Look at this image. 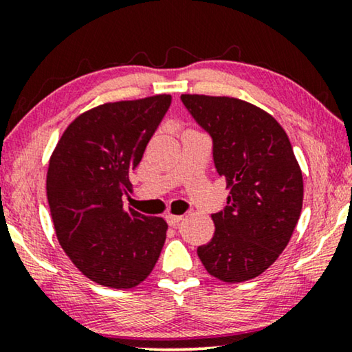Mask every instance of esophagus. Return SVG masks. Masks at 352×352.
I'll return each mask as SVG.
<instances>
[{
	"label": "esophagus",
	"instance_id": "34e87169",
	"mask_svg": "<svg viewBox=\"0 0 352 352\" xmlns=\"http://www.w3.org/2000/svg\"><path fill=\"white\" fill-rule=\"evenodd\" d=\"M181 219H182V216H179V214H171V213H168L166 214V221H168V224L171 226V228H177V226H179V223H181Z\"/></svg>",
	"mask_w": 352,
	"mask_h": 352
}]
</instances>
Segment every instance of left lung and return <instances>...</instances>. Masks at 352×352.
Wrapping results in <instances>:
<instances>
[{
    "instance_id": "obj_1",
    "label": "left lung",
    "mask_w": 352,
    "mask_h": 352,
    "mask_svg": "<svg viewBox=\"0 0 352 352\" xmlns=\"http://www.w3.org/2000/svg\"><path fill=\"white\" fill-rule=\"evenodd\" d=\"M213 141L228 205L211 214L214 235L197 248L208 274L228 283L258 277L290 242L302 208V175L290 139L256 105L226 96L182 94Z\"/></svg>"
}]
</instances>
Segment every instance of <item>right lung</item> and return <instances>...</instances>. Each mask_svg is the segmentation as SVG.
<instances>
[{
    "instance_id": "1",
    "label": "right lung",
    "mask_w": 352,
    "mask_h": 352,
    "mask_svg": "<svg viewBox=\"0 0 352 352\" xmlns=\"http://www.w3.org/2000/svg\"><path fill=\"white\" fill-rule=\"evenodd\" d=\"M170 104V94H158L91 109L67 126L51 155L46 192L57 240L99 285L136 287L160 256L166 221L124 210L122 197Z\"/></svg>"
}]
</instances>
